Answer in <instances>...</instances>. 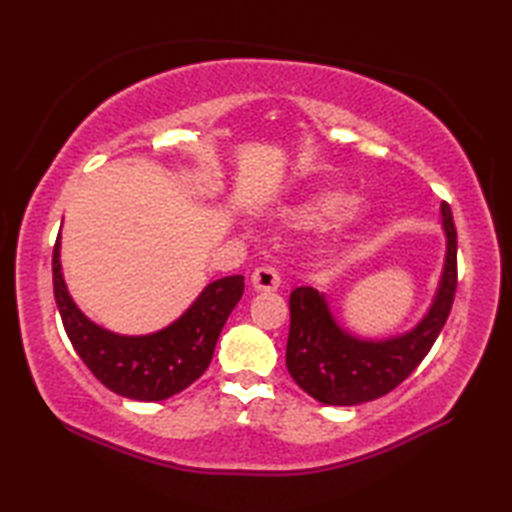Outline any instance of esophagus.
Segmentation results:
<instances>
[{
    "mask_svg": "<svg viewBox=\"0 0 512 512\" xmlns=\"http://www.w3.org/2000/svg\"><path fill=\"white\" fill-rule=\"evenodd\" d=\"M250 284L255 290L266 292V290H277L281 284V277L273 266H259L253 275H250Z\"/></svg>",
    "mask_w": 512,
    "mask_h": 512,
    "instance_id": "esophagus-1",
    "label": "esophagus"
}]
</instances>
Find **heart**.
Returning <instances> with one entry per match:
<instances>
[{
  "mask_svg": "<svg viewBox=\"0 0 512 512\" xmlns=\"http://www.w3.org/2000/svg\"><path fill=\"white\" fill-rule=\"evenodd\" d=\"M374 215V204L365 198H352L341 189H321L308 195L306 200L290 204L284 209V217L297 224H325V231L332 237L350 233L352 228L363 224Z\"/></svg>",
  "mask_w": 512,
  "mask_h": 512,
  "instance_id": "heart-1",
  "label": "heart"
}]
</instances>
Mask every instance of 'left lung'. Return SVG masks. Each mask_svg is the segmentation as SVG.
Returning a JSON list of instances; mask_svg holds the SVG:
<instances>
[{"label": "left lung", "mask_w": 512, "mask_h": 512, "mask_svg": "<svg viewBox=\"0 0 512 512\" xmlns=\"http://www.w3.org/2000/svg\"><path fill=\"white\" fill-rule=\"evenodd\" d=\"M444 266L436 295L413 328L367 339L336 321L325 292L301 286L290 292V334L286 367L295 383L323 405L352 407L376 400L398 387L429 354L453 306L458 286V235L449 204L440 206Z\"/></svg>", "instance_id": "1"}]
</instances>
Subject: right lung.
Instances as JSON below:
<instances>
[{
	"mask_svg": "<svg viewBox=\"0 0 512 512\" xmlns=\"http://www.w3.org/2000/svg\"><path fill=\"white\" fill-rule=\"evenodd\" d=\"M54 301L76 354L114 394L154 402L180 394L209 367L217 336L244 295V275L206 284L176 321L149 334H118L76 306L61 268V233L52 253Z\"/></svg>",
	"mask_w": 512,
	"mask_h": 512,
	"instance_id": "right-lung-1",
	"label": "right lung"
}]
</instances>
